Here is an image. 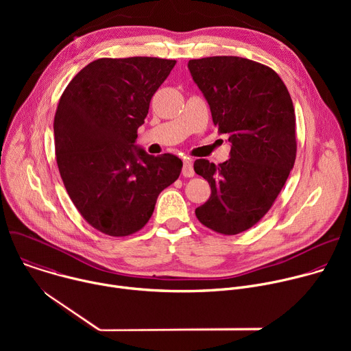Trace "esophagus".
<instances>
[{
    "instance_id": "1",
    "label": "esophagus",
    "mask_w": 351,
    "mask_h": 351,
    "mask_svg": "<svg viewBox=\"0 0 351 351\" xmlns=\"http://www.w3.org/2000/svg\"><path fill=\"white\" fill-rule=\"evenodd\" d=\"M182 173L184 178H193L194 176V169H193V161L190 158H186L183 161V169Z\"/></svg>"
}]
</instances>
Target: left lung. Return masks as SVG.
I'll return each mask as SVG.
<instances>
[{
	"label": "left lung",
	"instance_id": "8db88e82",
	"mask_svg": "<svg viewBox=\"0 0 351 351\" xmlns=\"http://www.w3.org/2000/svg\"><path fill=\"white\" fill-rule=\"evenodd\" d=\"M210 104L213 122L229 136L230 158L195 160L211 197L195 208L208 229L232 236L253 228L271 210L295 161V115L279 75L260 62L232 57L189 61Z\"/></svg>",
	"mask_w": 351,
	"mask_h": 351
}]
</instances>
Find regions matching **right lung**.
Segmentation results:
<instances>
[{"instance_id":"1","label":"right lung","mask_w":351,"mask_h":351,"mask_svg":"<svg viewBox=\"0 0 351 351\" xmlns=\"http://www.w3.org/2000/svg\"><path fill=\"white\" fill-rule=\"evenodd\" d=\"M175 60L99 58L66 86L54 118L56 156L64 186L83 219L125 237L152 218L160 193L183 162L133 148L149 101Z\"/></svg>"}]
</instances>
